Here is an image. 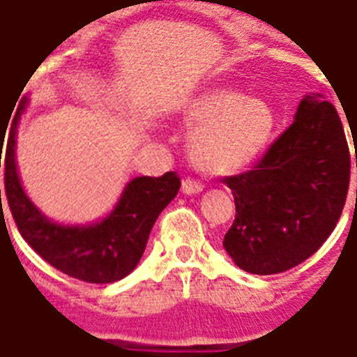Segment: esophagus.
I'll list each match as a JSON object with an SVG mask.
<instances>
[{
  "mask_svg": "<svg viewBox=\"0 0 357 357\" xmlns=\"http://www.w3.org/2000/svg\"><path fill=\"white\" fill-rule=\"evenodd\" d=\"M204 184L199 178H192V176H188L182 181V192L188 193V195H192V193H199L203 192Z\"/></svg>",
  "mask_w": 357,
  "mask_h": 357,
  "instance_id": "1",
  "label": "esophagus"
}]
</instances>
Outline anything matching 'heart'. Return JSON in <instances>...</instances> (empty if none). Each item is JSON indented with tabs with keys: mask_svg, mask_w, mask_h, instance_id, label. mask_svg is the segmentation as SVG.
Listing matches in <instances>:
<instances>
[{
	"mask_svg": "<svg viewBox=\"0 0 357 357\" xmlns=\"http://www.w3.org/2000/svg\"><path fill=\"white\" fill-rule=\"evenodd\" d=\"M184 117L195 128L193 162L212 173H233L253 164L275 130V113L266 102L231 89L204 91L188 104Z\"/></svg>",
	"mask_w": 357,
	"mask_h": 357,
	"instance_id": "1",
	"label": "heart"
}]
</instances>
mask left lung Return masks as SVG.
Returning a JSON list of instances; mask_svg holds the SVG:
<instances>
[{
	"mask_svg": "<svg viewBox=\"0 0 357 357\" xmlns=\"http://www.w3.org/2000/svg\"><path fill=\"white\" fill-rule=\"evenodd\" d=\"M223 184L236 206L223 248L236 266L270 275L309 259L335 229L350 184V151L333 104L305 96L253 169Z\"/></svg>",
	"mask_w": 357,
	"mask_h": 357,
	"instance_id": "left-lung-1",
	"label": "left lung"
}]
</instances>
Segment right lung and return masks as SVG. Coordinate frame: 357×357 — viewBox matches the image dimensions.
I'll return each instance as SVG.
<instances>
[{
	"label": "right lung",
	"mask_w": 357,
	"mask_h": 357,
	"mask_svg": "<svg viewBox=\"0 0 357 357\" xmlns=\"http://www.w3.org/2000/svg\"><path fill=\"white\" fill-rule=\"evenodd\" d=\"M24 106L26 100H22L13 119L3 160L0 153L5 195L16 227L44 261L70 278L85 283H113L126 278L139 262L156 218L175 199L181 176L175 171H167L162 176H137L126 186L112 214L95 225L63 227L52 223L27 199L16 173L15 135Z\"/></svg>",
	"instance_id": "right-lung-1"
}]
</instances>
